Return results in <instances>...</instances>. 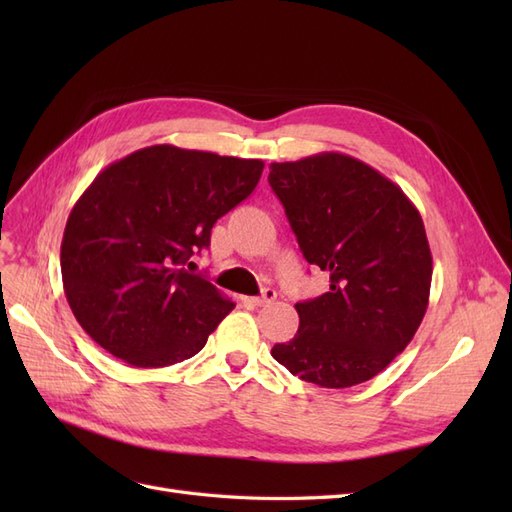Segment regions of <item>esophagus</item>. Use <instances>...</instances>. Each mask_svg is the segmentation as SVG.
Instances as JSON below:
<instances>
[{"instance_id": "1", "label": "esophagus", "mask_w": 512, "mask_h": 512, "mask_svg": "<svg viewBox=\"0 0 512 512\" xmlns=\"http://www.w3.org/2000/svg\"><path fill=\"white\" fill-rule=\"evenodd\" d=\"M275 297H277V294H275L273 288H265V290H262L260 297L250 299V303L256 305V307H265V305H271L275 301Z\"/></svg>"}]
</instances>
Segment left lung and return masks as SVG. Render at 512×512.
<instances>
[{
  "label": "left lung",
  "instance_id": "left-lung-1",
  "mask_svg": "<svg viewBox=\"0 0 512 512\" xmlns=\"http://www.w3.org/2000/svg\"><path fill=\"white\" fill-rule=\"evenodd\" d=\"M269 183L329 292L297 303L299 331L273 359L324 389L378 376L421 327L433 260L421 213L397 183L346 153L273 162Z\"/></svg>",
  "mask_w": 512,
  "mask_h": 512
}]
</instances>
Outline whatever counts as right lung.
I'll list each match as a JSON object with an SVG mask.
<instances>
[{
    "label": "right lung",
    "instance_id": "right-lung-1",
    "mask_svg": "<svg viewBox=\"0 0 512 512\" xmlns=\"http://www.w3.org/2000/svg\"><path fill=\"white\" fill-rule=\"evenodd\" d=\"M262 168L175 145L108 164L76 200L61 239V280L83 331L143 369L203 350L235 303L183 267L254 192Z\"/></svg>",
    "mask_w": 512,
    "mask_h": 512
}]
</instances>
